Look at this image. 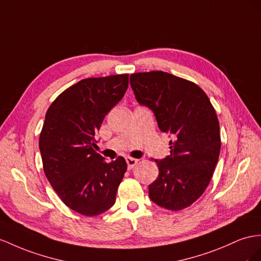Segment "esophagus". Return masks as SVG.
<instances>
[{"instance_id": "esophagus-1", "label": "esophagus", "mask_w": 261, "mask_h": 261, "mask_svg": "<svg viewBox=\"0 0 261 261\" xmlns=\"http://www.w3.org/2000/svg\"><path fill=\"white\" fill-rule=\"evenodd\" d=\"M138 161H139V160H137V159H133V158H130V156L125 158V162H126V164H128V168H129V169L135 168V165H137Z\"/></svg>"}]
</instances>
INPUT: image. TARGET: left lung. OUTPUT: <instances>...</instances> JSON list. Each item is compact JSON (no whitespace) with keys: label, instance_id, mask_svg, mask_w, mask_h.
<instances>
[{"label":"left lung","instance_id":"1","mask_svg":"<svg viewBox=\"0 0 261 261\" xmlns=\"http://www.w3.org/2000/svg\"><path fill=\"white\" fill-rule=\"evenodd\" d=\"M130 85L137 101L154 113L160 130L172 137L170 155L155 160L160 172L149 196L166 210L186 208L208 186L218 161L216 112L197 85L169 72L132 73Z\"/></svg>","mask_w":261,"mask_h":261}]
</instances>
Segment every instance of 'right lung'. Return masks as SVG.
I'll list each match as a JSON object with an SVG mask.
<instances>
[{"label": "right lung", "mask_w": 261, "mask_h": 261, "mask_svg": "<svg viewBox=\"0 0 261 261\" xmlns=\"http://www.w3.org/2000/svg\"><path fill=\"white\" fill-rule=\"evenodd\" d=\"M128 85V73L83 79L62 92L46 112L39 136L45 175L63 202L82 215L97 216L116 202L125 160L119 156L107 163L92 145Z\"/></svg>", "instance_id": "add662e5"}]
</instances>
